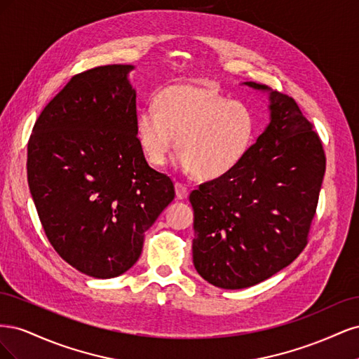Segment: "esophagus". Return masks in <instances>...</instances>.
<instances>
[{
  "mask_svg": "<svg viewBox=\"0 0 359 359\" xmlns=\"http://www.w3.org/2000/svg\"><path fill=\"white\" fill-rule=\"evenodd\" d=\"M175 193H177L178 199H186L189 194V190L186 186H182L181 182H175Z\"/></svg>",
  "mask_w": 359,
  "mask_h": 359,
  "instance_id": "esophagus-1",
  "label": "esophagus"
}]
</instances>
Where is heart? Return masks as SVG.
Segmentation results:
<instances>
[{
    "label": "heart",
    "instance_id": "1",
    "mask_svg": "<svg viewBox=\"0 0 359 359\" xmlns=\"http://www.w3.org/2000/svg\"><path fill=\"white\" fill-rule=\"evenodd\" d=\"M154 107L136 118V136L149 165L163 166L178 137L175 165L201 180L232 172L247 156L256 135V118L243 102L229 100L211 86H166Z\"/></svg>",
    "mask_w": 359,
    "mask_h": 359
}]
</instances>
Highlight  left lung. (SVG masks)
<instances>
[{
    "instance_id": "left-lung-1",
    "label": "left lung",
    "mask_w": 359,
    "mask_h": 359,
    "mask_svg": "<svg viewBox=\"0 0 359 359\" xmlns=\"http://www.w3.org/2000/svg\"><path fill=\"white\" fill-rule=\"evenodd\" d=\"M269 94V124L227 175L190 193L193 264L222 289H244L290 265L307 245L325 175L323 147L292 97Z\"/></svg>"
}]
</instances>
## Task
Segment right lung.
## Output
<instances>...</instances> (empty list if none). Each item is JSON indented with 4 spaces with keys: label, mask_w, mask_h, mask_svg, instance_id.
<instances>
[{
    "label": "right lung",
    "mask_w": 359,
    "mask_h": 359,
    "mask_svg": "<svg viewBox=\"0 0 359 359\" xmlns=\"http://www.w3.org/2000/svg\"><path fill=\"white\" fill-rule=\"evenodd\" d=\"M135 67L74 74L41 111L28 142V186L49 243L69 265L112 278L142 253L145 232L175 198L136 136Z\"/></svg>",
    "instance_id": "obj_1"
}]
</instances>
